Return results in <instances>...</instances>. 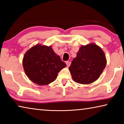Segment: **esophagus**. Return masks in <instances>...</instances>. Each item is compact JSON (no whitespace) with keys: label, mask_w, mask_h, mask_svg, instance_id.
<instances>
[{"label":"esophagus","mask_w":124,"mask_h":124,"mask_svg":"<svg viewBox=\"0 0 124 124\" xmlns=\"http://www.w3.org/2000/svg\"><path fill=\"white\" fill-rule=\"evenodd\" d=\"M66 63L67 64V67H70V64H71V62H69V61H66Z\"/></svg>","instance_id":"esophagus-1"}]
</instances>
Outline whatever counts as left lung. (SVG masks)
Returning a JSON list of instances; mask_svg holds the SVG:
<instances>
[{"label": "left lung", "mask_w": 124, "mask_h": 124, "mask_svg": "<svg viewBox=\"0 0 124 124\" xmlns=\"http://www.w3.org/2000/svg\"><path fill=\"white\" fill-rule=\"evenodd\" d=\"M106 63V58L101 48L90 44L80 47L69 70L74 81L88 84L99 78Z\"/></svg>", "instance_id": "obj_1"}]
</instances>
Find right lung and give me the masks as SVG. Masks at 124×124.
<instances>
[{
  "label": "right lung",
  "mask_w": 124,
  "mask_h": 124,
  "mask_svg": "<svg viewBox=\"0 0 124 124\" xmlns=\"http://www.w3.org/2000/svg\"><path fill=\"white\" fill-rule=\"evenodd\" d=\"M66 66L51 46L35 45L25 54L23 59V67L27 76L39 85L53 82L58 72Z\"/></svg>",
  "instance_id": "add662e5"
}]
</instances>
